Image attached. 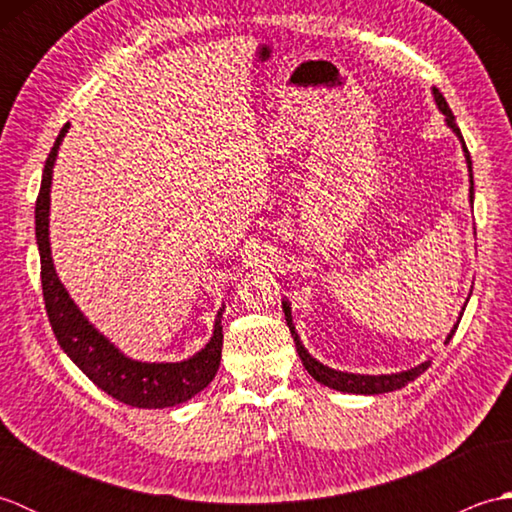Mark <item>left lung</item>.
<instances>
[{"label":"left lung","mask_w":512,"mask_h":512,"mask_svg":"<svg viewBox=\"0 0 512 512\" xmlns=\"http://www.w3.org/2000/svg\"><path fill=\"white\" fill-rule=\"evenodd\" d=\"M431 92H433V99H436L438 110L444 114V123H447V127L451 129V132H453L455 136H458V140L462 143V151H464V158H466V167H469V184H471V187H469V202L473 204L475 189H473V162H471V154H469V149H466V143H464V138H462L460 127L455 125V116L451 114V107L447 105V101H444L442 92H440L438 88H433ZM469 297H471V295H469ZM466 301H469V299H466ZM281 306H284L286 323H288V328H290L292 339H295V345H297V352H299V358H301L303 367L308 369V374H310L314 380H317V383H321V385H325V387H330V389L345 391V394H363V396L387 394V391H396V389H400V387H405L407 383H411V380H416L422 372H427L429 365H431V361H424V363H420V365H416V367L405 369V372H396V374H376V376H374V374L339 372V369H332V367H328V365L319 363L317 358H314V356L306 350V347H303V343H301V339H299V334H297V330H295V323H292L290 303H288V301H281ZM464 306H466V303H464ZM462 314H464V308H462V312H460L458 323L453 325V330L449 332L447 341H444V343H449V341L453 339V334H455V330H458V325H460Z\"/></svg>","instance_id":"8db88e82"}]
</instances>
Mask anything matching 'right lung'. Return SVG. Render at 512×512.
I'll return each instance as SVG.
<instances>
[{"mask_svg": "<svg viewBox=\"0 0 512 512\" xmlns=\"http://www.w3.org/2000/svg\"><path fill=\"white\" fill-rule=\"evenodd\" d=\"M65 125L43 167L41 189L35 206V235L41 257V286L46 312L57 336L61 350L72 358V363L88 376L96 387L110 394L118 402L138 409H165L187 402L211 383L222 358V312L220 308L213 325V336L200 352L178 363H145L123 354L118 347L101 334L88 317L72 301L68 290L54 270L50 248V187L52 169L57 162L59 147L68 134Z\"/></svg>", "mask_w": 512, "mask_h": 512, "instance_id": "right-lung-1", "label": "right lung"}]
</instances>
